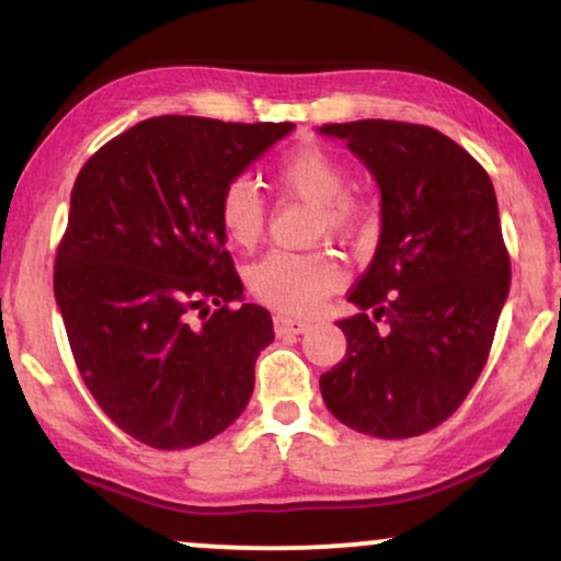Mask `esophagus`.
<instances>
[{
  "instance_id": "1",
  "label": "esophagus",
  "mask_w": 561,
  "mask_h": 561,
  "mask_svg": "<svg viewBox=\"0 0 561 561\" xmlns=\"http://www.w3.org/2000/svg\"><path fill=\"white\" fill-rule=\"evenodd\" d=\"M274 330H276V334H302L308 330V321L274 317Z\"/></svg>"
}]
</instances>
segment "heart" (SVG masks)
<instances>
[{
    "label": "heart",
    "instance_id": "heart-1",
    "mask_svg": "<svg viewBox=\"0 0 561 561\" xmlns=\"http://www.w3.org/2000/svg\"><path fill=\"white\" fill-rule=\"evenodd\" d=\"M276 179L295 195L319 208L317 229L321 234H351L362 221V208L345 192V169L321 147L306 145L287 152L276 165ZM218 221L237 248H253L261 240L266 210L248 179H231L218 197ZM345 282L343 263L332 253H289L272 250L248 268V287L261 302L287 317H308L327 295Z\"/></svg>",
    "mask_w": 561,
    "mask_h": 561
}]
</instances>
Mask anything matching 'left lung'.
<instances>
[{"mask_svg":"<svg viewBox=\"0 0 561 561\" xmlns=\"http://www.w3.org/2000/svg\"><path fill=\"white\" fill-rule=\"evenodd\" d=\"M347 141L379 186V242L337 321L347 351L321 375L327 409L364 435L401 440L446 422L488 362L512 266L485 169L430 126L353 121ZM385 320V328L376 321Z\"/></svg>","mask_w":561,"mask_h":561,"instance_id":"8db88e82","label":"left lung"}]
</instances>
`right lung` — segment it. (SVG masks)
<instances>
[{"label": "right lung", "instance_id": "add662e5", "mask_svg": "<svg viewBox=\"0 0 561 561\" xmlns=\"http://www.w3.org/2000/svg\"><path fill=\"white\" fill-rule=\"evenodd\" d=\"M293 128L160 115L76 176L55 300L83 385L145 446H199L253 396L274 324L242 302L218 197Z\"/></svg>", "mask_w": 561, "mask_h": 561}]
</instances>
